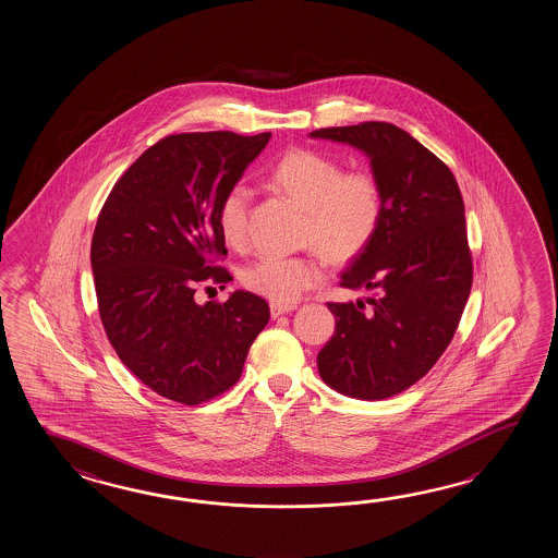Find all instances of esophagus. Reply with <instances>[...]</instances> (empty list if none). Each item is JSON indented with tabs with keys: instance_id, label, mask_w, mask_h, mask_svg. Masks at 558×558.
<instances>
[{
	"instance_id": "esophagus-1",
	"label": "esophagus",
	"mask_w": 558,
	"mask_h": 558,
	"mask_svg": "<svg viewBox=\"0 0 558 558\" xmlns=\"http://www.w3.org/2000/svg\"><path fill=\"white\" fill-rule=\"evenodd\" d=\"M295 308V305H284V303H271V317H279V315H287Z\"/></svg>"
}]
</instances>
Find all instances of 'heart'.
I'll list each match as a JSON object with an SVG mask.
<instances>
[{
    "label": "heart",
    "instance_id": "heart-1",
    "mask_svg": "<svg viewBox=\"0 0 558 558\" xmlns=\"http://www.w3.org/2000/svg\"><path fill=\"white\" fill-rule=\"evenodd\" d=\"M274 181L307 209L305 238L331 262L353 259L375 238L383 217L379 181L368 171H347L331 155L293 149L274 169ZM250 191L235 185L217 209V223L229 245L247 241ZM323 265L311 255H265L243 271V284L275 303H295L320 283Z\"/></svg>",
    "mask_w": 558,
    "mask_h": 558
}]
</instances>
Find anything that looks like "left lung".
Returning a JSON list of instances; mask_svg holds the SVG:
<instances>
[{
	"label": "left lung",
	"mask_w": 558,
	"mask_h": 558,
	"mask_svg": "<svg viewBox=\"0 0 558 558\" xmlns=\"http://www.w3.org/2000/svg\"><path fill=\"white\" fill-rule=\"evenodd\" d=\"M308 135L367 155L379 181V229L341 275V287L375 296L367 308L361 299L327 305L335 335L317 367L344 397L380 401L425 377L457 331L473 284L463 197L451 169L392 123Z\"/></svg>",
	"instance_id": "obj_1"
}]
</instances>
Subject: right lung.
Returning <instances> with one entry per match:
<instances>
[{"label": "right lung", "instance_id": "add662e5", "mask_svg": "<svg viewBox=\"0 0 558 558\" xmlns=\"http://www.w3.org/2000/svg\"><path fill=\"white\" fill-rule=\"evenodd\" d=\"M271 133H179L155 143L121 175L99 214L92 271L99 315L123 365L157 395L199 404L231 389L267 301L238 289L226 303H195V287L226 289L211 267L227 255L217 209Z\"/></svg>", "mask_w": 558, "mask_h": 558}]
</instances>
